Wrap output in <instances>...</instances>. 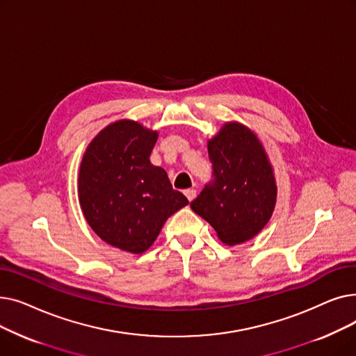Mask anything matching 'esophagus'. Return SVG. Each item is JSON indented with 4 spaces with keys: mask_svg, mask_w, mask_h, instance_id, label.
Returning a JSON list of instances; mask_svg holds the SVG:
<instances>
[{
    "mask_svg": "<svg viewBox=\"0 0 356 356\" xmlns=\"http://www.w3.org/2000/svg\"><path fill=\"white\" fill-rule=\"evenodd\" d=\"M184 195H186V197L189 199V202H192L196 197V191L195 189H188V191H184Z\"/></svg>",
    "mask_w": 356,
    "mask_h": 356,
    "instance_id": "34e87169",
    "label": "esophagus"
}]
</instances>
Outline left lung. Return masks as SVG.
<instances>
[{
    "instance_id": "8db88e82",
    "label": "left lung",
    "mask_w": 356,
    "mask_h": 356,
    "mask_svg": "<svg viewBox=\"0 0 356 356\" xmlns=\"http://www.w3.org/2000/svg\"><path fill=\"white\" fill-rule=\"evenodd\" d=\"M213 180L191 203L227 245L263 229L275 207L277 186L266 149L250 128L227 122L208 141Z\"/></svg>"
}]
</instances>
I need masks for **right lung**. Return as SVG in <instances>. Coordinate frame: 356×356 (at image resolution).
Returning <instances> with one entry per match:
<instances>
[{
  "mask_svg": "<svg viewBox=\"0 0 356 356\" xmlns=\"http://www.w3.org/2000/svg\"><path fill=\"white\" fill-rule=\"evenodd\" d=\"M159 133L121 120L90 141L79 170V203L106 244L131 254L153 245L164 222L189 203L164 168L149 163Z\"/></svg>",
  "mask_w": 356,
  "mask_h": 356,
  "instance_id": "obj_1",
  "label": "right lung"
}]
</instances>
